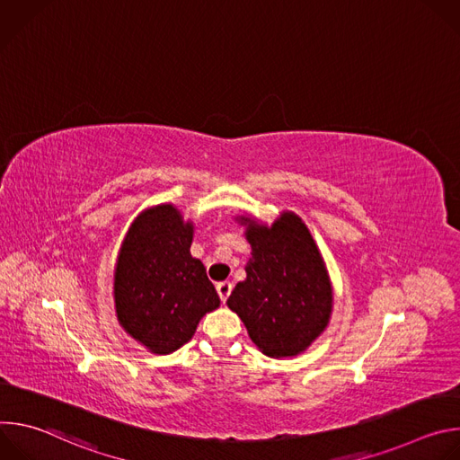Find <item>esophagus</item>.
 <instances>
[{"instance_id":"esophagus-1","label":"esophagus","mask_w":460,"mask_h":460,"mask_svg":"<svg viewBox=\"0 0 460 460\" xmlns=\"http://www.w3.org/2000/svg\"><path fill=\"white\" fill-rule=\"evenodd\" d=\"M217 291H218V295H220V300H222V302H226V300L229 298L231 291H233V284H231L229 280L218 282V284H217Z\"/></svg>"}]
</instances>
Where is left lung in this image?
Here are the masks:
<instances>
[{
  "label": "left lung",
  "instance_id": "obj_1",
  "mask_svg": "<svg viewBox=\"0 0 460 460\" xmlns=\"http://www.w3.org/2000/svg\"><path fill=\"white\" fill-rule=\"evenodd\" d=\"M234 220L245 227L251 258L247 277L234 286L227 305L261 353L296 357L325 332L333 311V286L322 252L293 211H282L271 226L249 215Z\"/></svg>",
  "mask_w": 460,
  "mask_h": 460
}]
</instances>
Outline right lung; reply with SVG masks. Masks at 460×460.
Listing matches in <instances>:
<instances>
[{
	"instance_id": "1",
	"label": "right lung",
	"mask_w": 460,
	"mask_h": 460,
	"mask_svg": "<svg viewBox=\"0 0 460 460\" xmlns=\"http://www.w3.org/2000/svg\"><path fill=\"white\" fill-rule=\"evenodd\" d=\"M194 224L172 204L144 209L128 226L114 268V307L119 325L155 355L187 344L204 314L220 305L199 258H192Z\"/></svg>"
}]
</instances>
